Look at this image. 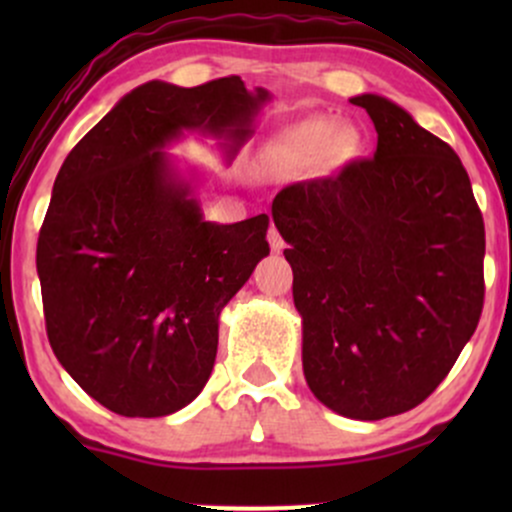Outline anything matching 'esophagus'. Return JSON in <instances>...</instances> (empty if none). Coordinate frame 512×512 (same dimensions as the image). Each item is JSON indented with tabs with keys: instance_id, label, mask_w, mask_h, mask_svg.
<instances>
[{
	"instance_id": "1",
	"label": "esophagus",
	"mask_w": 512,
	"mask_h": 512,
	"mask_svg": "<svg viewBox=\"0 0 512 512\" xmlns=\"http://www.w3.org/2000/svg\"><path fill=\"white\" fill-rule=\"evenodd\" d=\"M267 240H269V248H272L274 252H281V250H284V238H281V233L276 231V226L269 228Z\"/></svg>"
}]
</instances>
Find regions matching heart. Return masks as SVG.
<instances>
[{"mask_svg":"<svg viewBox=\"0 0 512 512\" xmlns=\"http://www.w3.org/2000/svg\"><path fill=\"white\" fill-rule=\"evenodd\" d=\"M342 139V127L330 120H310L286 129L264 149L262 166L272 173L301 168L315 161L322 151H327Z\"/></svg>","mask_w":512,"mask_h":512,"instance_id":"b5f03b06","label":"heart"}]
</instances>
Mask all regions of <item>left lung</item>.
Listing matches in <instances>:
<instances>
[{
    "label": "left lung",
    "mask_w": 512,
    "mask_h": 512,
    "mask_svg": "<svg viewBox=\"0 0 512 512\" xmlns=\"http://www.w3.org/2000/svg\"><path fill=\"white\" fill-rule=\"evenodd\" d=\"M373 158L293 182L272 219L303 317V373L325 407L378 421L443 383L484 308V219L455 151L375 93L351 98Z\"/></svg>",
    "instance_id": "left-lung-1"
}]
</instances>
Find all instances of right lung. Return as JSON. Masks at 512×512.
Here are the masks:
<instances>
[{
  "instance_id": "right-lung-1",
  "label": "right lung",
  "mask_w": 512,
  "mask_h": 512,
  "mask_svg": "<svg viewBox=\"0 0 512 512\" xmlns=\"http://www.w3.org/2000/svg\"><path fill=\"white\" fill-rule=\"evenodd\" d=\"M267 101L240 76L195 88L149 81L64 158L35 252L45 330L105 409L166 416L207 385L223 305L269 255V216L204 221L163 146L197 129L236 156Z\"/></svg>"
}]
</instances>
